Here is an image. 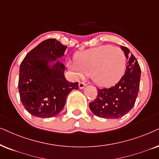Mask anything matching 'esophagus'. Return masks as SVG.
Masks as SVG:
<instances>
[{
    "label": "esophagus",
    "instance_id": "1",
    "mask_svg": "<svg viewBox=\"0 0 159 159\" xmlns=\"http://www.w3.org/2000/svg\"><path fill=\"white\" fill-rule=\"evenodd\" d=\"M86 85V84L83 83V82H80L79 84H78V87H79L81 89H84V87H85Z\"/></svg>",
    "mask_w": 159,
    "mask_h": 159
}]
</instances>
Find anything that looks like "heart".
Here are the masks:
<instances>
[{"mask_svg":"<svg viewBox=\"0 0 159 159\" xmlns=\"http://www.w3.org/2000/svg\"><path fill=\"white\" fill-rule=\"evenodd\" d=\"M67 66L75 77L90 75L92 81L100 86H110L117 83L123 76L126 57L119 48L100 45L75 55L69 60Z\"/></svg>","mask_w":159,"mask_h":159,"instance_id":"b5f03b06","label":"heart"}]
</instances>
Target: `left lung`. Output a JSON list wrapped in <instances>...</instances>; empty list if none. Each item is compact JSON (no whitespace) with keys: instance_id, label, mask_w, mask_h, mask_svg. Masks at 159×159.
<instances>
[{"instance_id":"1","label":"left lung","mask_w":159,"mask_h":159,"mask_svg":"<svg viewBox=\"0 0 159 159\" xmlns=\"http://www.w3.org/2000/svg\"><path fill=\"white\" fill-rule=\"evenodd\" d=\"M120 48L127 59L125 75L116 85L98 89V96L89 108L94 115L106 119H118L128 113L135 104L139 90L141 69L137 60L125 46Z\"/></svg>"}]
</instances>
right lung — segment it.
I'll use <instances>...</instances> for the list:
<instances>
[{
    "instance_id": "right-lung-1",
    "label": "right lung",
    "mask_w": 159,
    "mask_h": 159,
    "mask_svg": "<svg viewBox=\"0 0 159 159\" xmlns=\"http://www.w3.org/2000/svg\"><path fill=\"white\" fill-rule=\"evenodd\" d=\"M67 46L56 39L39 43L26 55L20 66L18 89L24 107L32 116L50 118L58 115L78 83L67 81L65 67L59 61Z\"/></svg>"
}]
</instances>
